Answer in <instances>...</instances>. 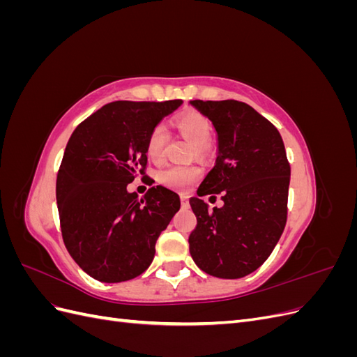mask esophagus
<instances>
[{
  "instance_id": "1",
  "label": "esophagus",
  "mask_w": 357,
  "mask_h": 357,
  "mask_svg": "<svg viewBox=\"0 0 357 357\" xmlns=\"http://www.w3.org/2000/svg\"><path fill=\"white\" fill-rule=\"evenodd\" d=\"M180 199H181V207L183 208H188L189 207V198L186 195H181Z\"/></svg>"
}]
</instances>
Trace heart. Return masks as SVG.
<instances>
[{
	"label": "heart",
	"instance_id": "heart-1",
	"mask_svg": "<svg viewBox=\"0 0 357 357\" xmlns=\"http://www.w3.org/2000/svg\"><path fill=\"white\" fill-rule=\"evenodd\" d=\"M176 128L178 132L188 138L189 142L195 146L197 153H204L208 147V142L211 138V123L205 116L199 113H188L176 119ZM168 142L167 128L164 125H156L152 131H150L146 143V152L147 156L159 162L165 155V146ZM202 171L199 167L189 165V167H180V165H171L159 171L158 180L162 185L176 189V190H185L193 183L199 180Z\"/></svg>",
	"mask_w": 357,
	"mask_h": 357
}]
</instances>
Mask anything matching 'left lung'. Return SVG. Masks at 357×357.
<instances>
[{"mask_svg": "<svg viewBox=\"0 0 357 357\" xmlns=\"http://www.w3.org/2000/svg\"><path fill=\"white\" fill-rule=\"evenodd\" d=\"M218 132L214 168L190 198L197 228L189 250L204 273L241 278L256 271L275 244L287 220L290 165L277 128L253 107L235 100L190 101ZM220 191L225 204L208 211L202 197Z\"/></svg>", "mask_w": 357, "mask_h": 357, "instance_id": "1", "label": "left lung"}]
</instances>
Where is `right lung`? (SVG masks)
<instances>
[{"instance_id": "obj_1", "label": "right lung", "mask_w": 357, "mask_h": 357, "mask_svg": "<svg viewBox=\"0 0 357 357\" xmlns=\"http://www.w3.org/2000/svg\"><path fill=\"white\" fill-rule=\"evenodd\" d=\"M181 100L114 101L74 129L56 178L61 232L71 257L102 283L143 274L180 208L176 192L153 186L144 198L126 186L144 176L150 131Z\"/></svg>"}]
</instances>
